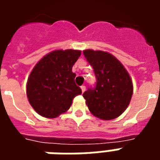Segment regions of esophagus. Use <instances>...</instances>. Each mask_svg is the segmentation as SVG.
Returning a JSON list of instances; mask_svg holds the SVG:
<instances>
[{
  "label": "esophagus",
  "mask_w": 160,
  "mask_h": 160,
  "mask_svg": "<svg viewBox=\"0 0 160 160\" xmlns=\"http://www.w3.org/2000/svg\"><path fill=\"white\" fill-rule=\"evenodd\" d=\"M80 88H81V91H82V92H84L86 91V87H85V86H81V87H80Z\"/></svg>",
  "instance_id": "esophagus-1"
}]
</instances>
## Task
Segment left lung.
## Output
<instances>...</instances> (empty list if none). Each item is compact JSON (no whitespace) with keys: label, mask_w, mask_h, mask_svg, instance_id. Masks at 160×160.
<instances>
[{"label":"left lung","mask_w":160,"mask_h":160,"mask_svg":"<svg viewBox=\"0 0 160 160\" xmlns=\"http://www.w3.org/2000/svg\"><path fill=\"white\" fill-rule=\"evenodd\" d=\"M83 54L93 68L97 83L83 93L91 113L102 120H112L124 112L130 103L133 83L126 68L105 51L86 49Z\"/></svg>","instance_id":"1"}]
</instances>
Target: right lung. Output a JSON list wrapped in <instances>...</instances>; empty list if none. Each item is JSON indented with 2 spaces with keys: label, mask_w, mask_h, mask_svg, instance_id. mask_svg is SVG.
<instances>
[{
  "label": "right lung",
  "mask_w": 160,
  "mask_h": 160,
  "mask_svg": "<svg viewBox=\"0 0 160 160\" xmlns=\"http://www.w3.org/2000/svg\"><path fill=\"white\" fill-rule=\"evenodd\" d=\"M80 50L57 49L47 54L33 68L26 84V94L32 107L40 116L55 118L66 112L73 98L81 94L74 82L73 64Z\"/></svg>",
  "instance_id": "1"
}]
</instances>
